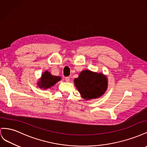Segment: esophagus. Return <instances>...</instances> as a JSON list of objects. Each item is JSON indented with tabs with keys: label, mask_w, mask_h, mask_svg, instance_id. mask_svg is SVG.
<instances>
[{
	"label": "esophagus",
	"mask_w": 147,
	"mask_h": 147,
	"mask_svg": "<svg viewBox=\"0 0 147 147\" xmlns=\"http://www.w3.org/2000/svg\"><path fill=\"white\" fill-rule=\"evenodd\" d=\"M65 80L67 82H69L70 81V77H66L65 78Z\"/></svg>",
	"instance_id": "obj_1"
}]
</instances>
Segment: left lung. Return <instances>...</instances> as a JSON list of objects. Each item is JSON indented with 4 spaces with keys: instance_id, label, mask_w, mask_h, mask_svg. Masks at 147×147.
I'll return each mask as SVG.
<instances>
[{
    "instance_id": "left-lung-1",
    "label": "left lung",
    "mask_w": 147,
    "mask_h": 147,
    "mask_svg": "<svg viewBox=\"0 0 147 147\" xmlns=\"http://www.w3.org/2000/svg\"><path fill=\"white\" fill-rule=\"evenodd\" d=\"M74 82L82 97L86 100L100 97L107 88V80L103 74L88 70L82 71Z\"/></svg>"
}]
</instances>
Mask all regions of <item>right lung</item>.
Listing matches in <instances>:
<instances>
[{
	"instance_id": "1",
	"label": "right lung",
	"mask_w": 147,
	"mask_h": 147,
	"mask_svg": "<svg viewBox=\"0 0 147 147\" xmlns=\"http://www.w3.org/2000/svg\"><path fill=\"white\" fill-rule=\"evenodd\" d=\"M61 80L59 77L53 76L49 73L48 71L42 74L40 82H39L38 84L40 88L47 89L53 86L54 84L57 83Z\"/></svg>"
}]
</instances>
